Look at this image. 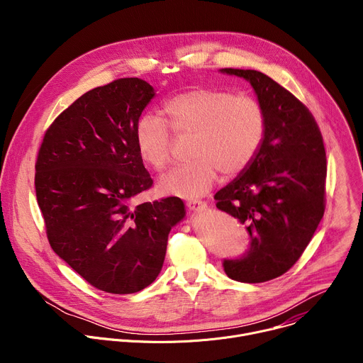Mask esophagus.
<instances>
[{
	"mask_svg": "<svg viewBox=\"0 0 363 363\" xmlns=\"http://www.w3.org/2000/svg\"><path fill=\"white\" fill-rule=\"evenodd\" d=\"M191 211H202L206 208V202L201 199H189L185 202Z\"/></svg>",
	"mask_w": 363,
	"mask_h": 363,
	"instance_id": "34e87169",
	"label": "esophagus"
}]
</instances>
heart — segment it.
<instances>
[{
	"mask_svg": "<svg viewBox=\"0 0 363 363\" xmlns=\"http://www.w3.org/2000/svg\"><path fill=\"white\" fill-rule=\"evenodd\" d=\"M164 113L178 138H191L192 160L169 171L160 186L164 194L184 198L210 191L218 172L224 178L241 174L260 149L267 129L266 111L255 97L208 86L169 97ZM167 125L161 118L143 116L135 129L139 157L158 172L172 161L174 139Z\"/></svg>",
	"mask_w": 363,
	"mask_h": 363,
	"instance_id": "obj_1",
	"label": "heart"
}]
</instances>
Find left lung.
Masks as SVG:
<instances>
[{"mask_svg": "<svg viewBox=\"0 0 363 363\" xmlns=\"http://www.w3.org/2000/svg\"><path fill=\"white\" fill-rule=\"evenodd\" d=\"M244 77L262 103L264 140L241 177L216 194L217 208L245 224L248 250L224 258L225 274L263 283L289 272L312 240L326 208V152L312 112L257 70L223 69Z\"/></svg>", "mask_w": 363, "mask_h": 363, "instance_id": "left-lung-1", "label": "left lung"}]
</instances>
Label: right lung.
<instances>
[{"label":"right lung","mask_w":363,"mask_h":363,"mask_svg":"<svg viewBox=\"0 0 363 363\" xmlns=\"http://www.w3.org/2000/svg\"><path fill=\"white\" fill-rule=\"evenodd\" d=\"M153 87L123 77L82 94L44 133L35 195L55 252L93 287L130 294L161 273L168 234L185 216L167 196L133 205L153 181L135 139Z\"/></svg>","instance_id":"1"}]
</instances>
